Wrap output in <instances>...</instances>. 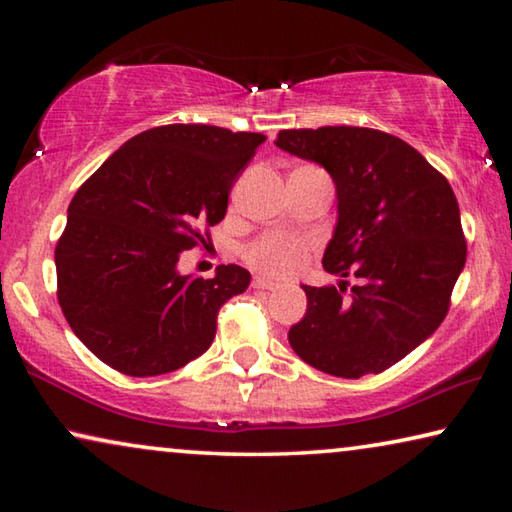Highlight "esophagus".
I'll list each match as a JSON object with an SVG mask.
<instances>
[{"label": "esophagus", "instance_id": "esophagus-1", "mask_svg": "<svg viewBox=\"0 0 512 512\" xmlns=\"http://www.w3.org/2000/svg\"><path fill=\"white\" fill-rule=\"evenodd\" d=\"M253 287H255V289L271 291V289H275V287H277V284H275L273 280H268V277H255V280H253Z\"/></svg>", "mask_w": 512, "mask_h": 512}]
</instances>
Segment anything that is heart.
<instances>
[{
  "mask_svg": "<svg viewBox=\"0 0 512 512\" xmlns=\"http://www.w3.org/2000/svg\"><path fill=\"white\" fill-rule=\"evenodd\" d=\"M311 244L300 237L284 235V232H266L244 248L246 262L273 277L298 273L305 266Z\"/></svg>",
  "mask_w": 512,
  "mask_h": 512,
  "instance_id": "b5f03b06",
  "label": "heart"
}]
</instances>
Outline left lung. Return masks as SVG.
I'll list each match as a JSON object with an SVG mask.
<instances>
[{"label":"left lung","mask_w":512,"mask_h":512,"mask_svg":"<svg viewBox=\"0 0 512 512\" xmlns=\"http://www.w3.org/2000/svg\"><path fill=\"white\" fill-rule=\"evenodd\" d=\"M275 144L329 171L339 221L327 273L357 284L307 287V314L289 329L302 361L334 377L377 375L443 323L467 257L447 178L395 135L359 126L291 128Z\"/></svg>","instance_id":"8db88e82"}]
</instances>
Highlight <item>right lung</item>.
Segmentation results:
<instances>
[{
  "instance_id": "add662e5",
  "label": "right lung",
  "mask_w": 512,
  "mask_h": 512,
  "mask_svg": "<svg viewBox=\"0 0 512 512\" xmlns=\"http://www.w3.org/2000/svg\"><path fill=\"white\" fill-rule=\"evenodd\" d=\"M262 133L207 124L144 131L92 173L56 246L58 305L94 357L124 375L183 368L210 348L219 309L250 284L237 264L205 280L178 273L205 246Z\"/></svg>"
}]
</instances>
